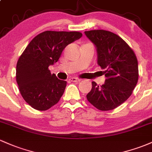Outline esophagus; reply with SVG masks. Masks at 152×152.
<instances>
[{
    "instance_id": "obj_1",
    "label": "esophagus",
    "mask_w": 152,
    "mask_h": 152,
    "mask_svg": "<svg viewBox=\"0 0 152 152\" xmlns=\"http://www.w3.org/2000/svg\"><path fill=\"white\" fill-rule=\"evenodd\" d=\"M70 80L72 82H74V83H79L81 81V79H79V78H77V77H72L70 78Z\"/></svg>"
}]
</instances>
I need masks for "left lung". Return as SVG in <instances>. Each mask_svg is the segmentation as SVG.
I'll list each match as a JSON object with an SVG mask.
<instances>
[{
  "mask_svg": "<svg viewBox=\"0 0 152 152\" xmlns=\"http://www.w3.org/2000/svg\"><path fill=\"white\" fill-rule=\"evenodd\" d=\"M85 34L97 48L98 64L104 69L105 83L92 82L88 101L96 109L109 111L117 108L131 96L138 80V60L128 44L112 32L86 31Z\"/></svg>",
  "mask_w": 152,
  "mask_h": 152,
  "instance_id": "8db88e82",
  "label": "left lung"
}]
</instances>
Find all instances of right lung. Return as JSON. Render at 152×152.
<instances>
[{
    "instance_id": "add662e5",
    "label": "right lung",
    "mask_w": 152,
    "mask_h": 152,
    "mask_svg": "<svg viewBox=\"0 0 152 152\" xmlns=\"http://www.w3.org/2000/svg\"><path fill=\"white\" fill-rule=\"evenodd\" d=\"M80 32L45 31L30 41L18 59L16 78L20 94L33 109L45 111L59 102L66 81L51 74L63 50L82 37Z\"/></svg>"
}]
</instances>
